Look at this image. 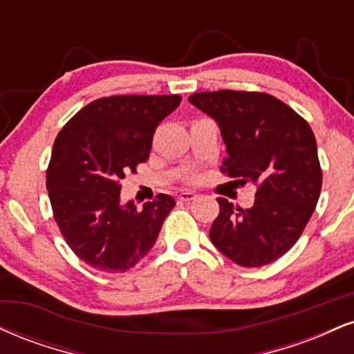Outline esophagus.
Masks as SVG:
<instances>
[{"label": "esophagus", "instance_id": "esophagus-1", "mask_svg": "<svg viewBox=\"0 0 354 354\" xmlns=\"http://www.w3.org/2000/svg\"><path fill=\"white\" fill-rule=\"evenodd\" d=\"M178 198H180L181 201H193V199L198 198V194L193 193V191H181V193L178 194Z\"/></svg>", "mask_w": 354, "mask_h": 354}]
</instances>
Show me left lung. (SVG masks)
Wrapping results in <instances>:
<instances>
[{
    "label": "left lung",
    "instance_id": "left-lung-1",
    "mask_svg": "<svg viewBox=\"0 0 354 354\" xmlns=\"http://www.w3.org/2000/svg\"><path fill=\"white\" fill-rule=\"evenodd\" d=\"M188 100L218 123L227 151L221 169L244 185H257L249 209L218 198L212 244L242 267L277 261L299 241L320 198L322 168L312 129L269 93L199 92Z\"/></svg>",
    "mask_w": 354,
    "mask_h": 354
}]
</instances>
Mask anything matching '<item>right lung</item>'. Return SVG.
Wrapping results in <instances>:
<instances>
[{
    "instance_id": "obj_1",
    "label": "right lung",
    "mask_w": 354,
    "mask_h": 354,
    "mask_svg": "<svg viewBox=\"0 0 354 354\" xmlns=\"http://www.w3.org/2000/svg\"><path fill=\"white\" fill-rule=\"evenodd\" d=\"M180 95L104 97L59 131L46 174L54 219L80 261L125 272L150 252L174 199L158 194L136 209L123 204L120 180L150 156L153 133Z\"/></svg>"
}]
</instances>
